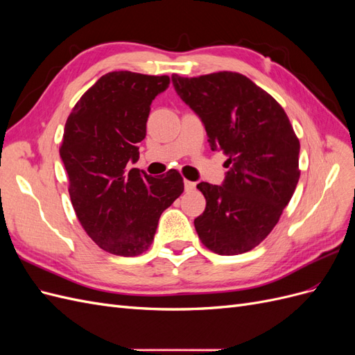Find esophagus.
<instances>
[{
	"label": "esophagus",
	"mask_w": 355,
	"mask_h": 355,
	"mask_svg": "<svg viewBox=\"0 0 355 355\" xmlns=\"http://www.w3.org/2000/svg\"><path fill=\"white\" fill-rule=\"evenodd\" d=\"M184 184H185V191L187 192H192V191H196V182H191V180H185L184 182Z\"/></svg>",
	"instance_id": "1"
}]
</instances>
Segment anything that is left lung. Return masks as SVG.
Masks as SVG:
<instances>
[{
	"mask_svg": "<svg viewBox=\"0 0 355 355\" xmlns=\"http://www.w3.org/2000/svg\"><path fill=\"white\" fill-rule=\"evenodd\" d=\"M179 98L207 132L211 151L228 155L222 185L201 182L206 210L194 220L218 254L252 250L272 231L299 180V141L278 102L237 72L171 75Z\"/></svg>",
	"mask_w": 355,
	"mask_h": 355,
	"instance_id": "1",
	"label": "left lung"
}]
</instances>
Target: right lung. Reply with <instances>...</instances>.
Here are the masks:
<instances>
[{"mask_svg":"<svg viewBox=\"0 0 355 355\" xmlns=\"http://www.w3.org/2000/svg\"><path fill=\"white\" fill-rule=\"evenodd\" d=\"M168 84L167 75L110 72L81 96L65 124L60 158L73 210L89 237L112 254L148 250L161 213L184 192L176 170L161 178L127 171L139 159L151 103Z\"/></svg>","mask_w":355,"mask_h":355,"instance_id":"add662e5","label":"right lung"}]
</instances>
